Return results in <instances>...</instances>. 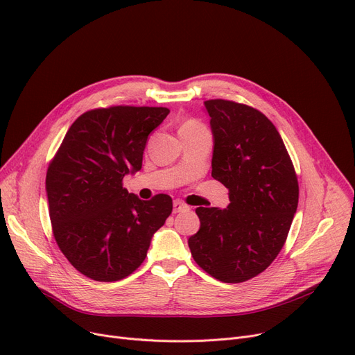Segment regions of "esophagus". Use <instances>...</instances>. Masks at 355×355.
<instances>
[{
    "label": "esophagus",
    "instance_id": "1",
    "mask_svg": "<svg viewBox=\"0 0 355 355\" xmlns=\"http://www.w3.org/2000/svg\"><path fill=\"white\" fill-rule=\"evenodd\" d=\"M189 206H185L184 202L180 200H174V213H181V211H187Z\"/></svg>",
    "mask_w": 355,
    "mask_h": 355
}]
</instances>
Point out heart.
<instances>
[{
    "label": "heart",
    "mask_w": 355,
    "mask_h": 355,
    "mask_svg": "<svg viewBox=\"0 0 355 355\" xmlns=\"http://www.w3.org/2000/svg\"><path fill=\"white\" fill-rule=\"evenodd\" d=\"M200 126H202V125L198 123V122H196V121H189L187 123L182 125V128H200Z\"/></svg>",
    "instance_id": "heart-1"
}]
</instances>
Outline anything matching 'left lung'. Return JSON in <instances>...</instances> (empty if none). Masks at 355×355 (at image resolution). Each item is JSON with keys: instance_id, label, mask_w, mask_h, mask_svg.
Wrapping results in <instances>:
<instances>
[{"instance_id": "8db88e82", "label": "left lung", "mask_w": 355, "mask_h": 355, "mask_svg": "<svg viewBox=\"0 0 355 355\" xmlns=\"http://www.w3.org/2000/svg\"><path fill=\"white\" fill-rule=\"evenodd\" d=\"M213 134L211 177L229 189L227 209L198 207L200 230L189 239L197 265L226 284L263 272L281 252L300 187L275 125L248 105L204 102Z\"/></svg>"}]
</instances>
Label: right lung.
Wrapping results in <instances>:
<instances>
[{"label":"right lung","instance_id":"add662e5","mask_svg":"<svg viewBox=\"0 0 355 355\" xmlns=\"http://www.w3.org/2000/svg\"><path fill=\"white\" fill-rule=\"evenodd\" d=\"M168 114L149 106L89 110L69 128L50 162L46 193L54 239L93 281L115 282L137 270L173 211L170 196L145 201L122 187L125 175L142 168L148 135Z\"/></svg>","mask_w":355,"mask_h":355}]
</instances>
